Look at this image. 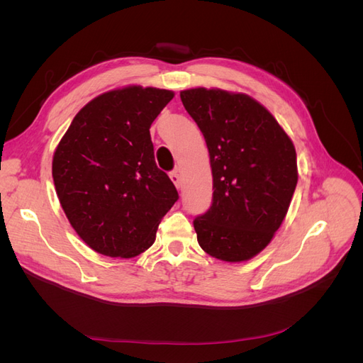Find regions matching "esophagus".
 I'll list each match as a JSON object with an SVG mask.
<instances>
[{
  "instance_id": "esophagus-1",
  "label": "esophagus",
  "mask_w": 363,
  "mask_h": 363,
  "mask_svg": "<svg viewBox=\"0 0 363 363\" xmlns=\"http://www.w3.org/2000/svg\"><path fill=\"white\" fill-rule=\"evenodd\" d=\"M169 179H171L172 183L175 184V188H177V189L182 188V177H180V174H179L177 171L171 172V174H169Z\"/></svg>"
}]
</instances>
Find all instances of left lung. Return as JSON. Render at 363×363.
<instances>
[{"mask_svg":"<svg viewBox=\"0 0 363 363\" xmlns=\"http://www.w3.org/2000/svg\"><path fill=\"white\" fill-rule=\"evenodd\" d=\"M180 98L206 139L213 175V203L194 221L196 239L215 259L250 260L288 213L298 180L294 142L250 95L192 87Z\"/></svg>","mask_w":363,"mask_h":363,"instance_id":"1","label":"left lung"}]
</instances>
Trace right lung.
Returning a JSON list of instances; mask_svg holds the SVG:
<instances>
[{"mask_svg": "<svg viewBox=\"0 0 363 363\" xmlns=\"http://www.w3.org/2000/svg\"><path fill=\"white\" fill-rule=\"evenodd\" d=\"M172 91L131 84L95 96L75 115L52 156L60 206L83 242L130 259L156 240L160 219L177 201L155 160L150 127Z\"/></svg>", "mask_w": 363, "mask_h": 363, "instance_id": "obj_1", "label": "right lung"}]
</instances>
